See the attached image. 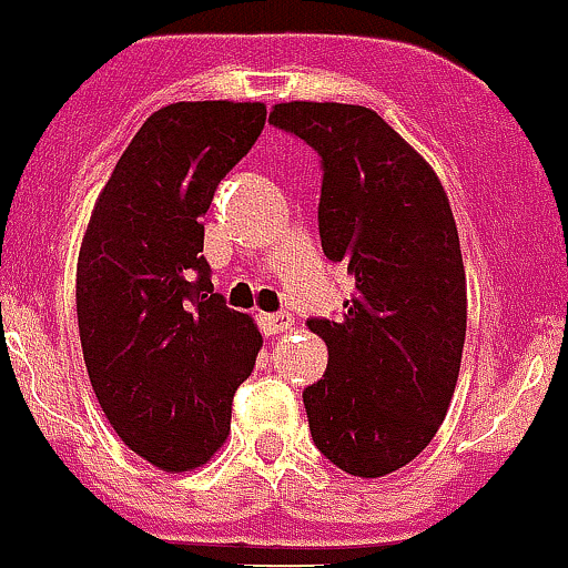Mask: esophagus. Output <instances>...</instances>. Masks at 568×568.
<instances>
[{"instance_id": "esophagus-1", "label": "esophagus", "mask_w": 568, "mask_h": 568, "mask_svg": "<svg viewBox=\"0 0 568 568\" xmlns=\"http://www.w3.org/2000/svg\"><path fill=\"white\" fill-rule=\"evenodd\" d=\"M258 327L264 335H278L293 329V315L290 313H258Z\"/></svg>"}]
</instances>
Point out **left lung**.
<instances>
[{"mask_svg": "<svg viewBox=\"0 0 568 568\" xmlns=\"http://www.w3.org/2000/svg\"><path fill=\"white\" fill-rule=\"evenodd\" d=\"M275 128L318 150L321 247L355 295L338 321L310 318L329 349L304 389L315 446L355 478H384L444 424L466 338V273L444 184L375 110L281 102Z\"/></svg>", "mask_w": 568, "mask_h": 568, "instance_id": "8db88e82", "label": "left lung"}]
</instances>
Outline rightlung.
Masks as SVG:
<instances>
[{
	"label": "right lung",
	"instance_id": "add662e5",
	"mask_svg": "<svg viewBox=\"0 0 568 568\" xmlns=\"http://www.w3.org/2000/svg\"><path fill=\"white\" fill-rule=\"evenodd\" d=\"M267 122L261 102L155 110L99 193L77 264L84 366L102 413L164 471L207 464L261 333L213 293L204 213Z\"/></svg>",
	"mask_w": 568,
	"mask_h": 568
}]
</instances>
